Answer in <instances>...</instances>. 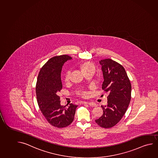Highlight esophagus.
<instances>
[{
	"label": "esophagus",
	"mask_w": 158,
	"mask_h": 158,
	"mask_svg": "<svg viewBox=\"0 0 158 158\" xmlns=\"http://www.w3.org/2000/svg\"><path fill=\"white\" fill-rule=\"evenodd\" d=\"M83 104H88L90 106L92 107H95L96 106V104L93 102H83Z\"/></svg>",
	"instance_id": "esophagus-1"
}]
</instances>
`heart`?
Returning <instances> with one entry per match:
<instances>
[{
    "instance_id": "b5f03b06",
    "label": "heart",
    "mask_w": 158,
    "mask_h": 158,
    "mask_svg": "<svg viewBox=\"0 0 158 158\" xmlns=\"http://www.w3.org/2000/svg\"><path fill=\"white\" fill-rule=\"evenodd\" d=\"M79 67L81 71L85 75L89 72L94 73L95 71V66L92 62L89 61H83L79 64ZM70 79V71H67L64 75V81L66 83L69 82ZM78 94L82 97H86L88 95V93L86 91H80L78 92Z\"/></svg>"
}]
</instances>
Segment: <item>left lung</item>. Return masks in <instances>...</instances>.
<instances>
[{
    "label": "left lung",
    "instance_id": "1",
    "mask_svg": "<svg viewBox=\"0 0 158 158\" xmlns=\"http://www.w3.org/2000/svg\"><path fill=\"white\" fill-rule=\"evenodd\" d=\"M104 78L102 89L108 92V104L102 106L103 113L95 120L98 126L110 128L126 113L131 99V83L122 65L112 59L99 61Z\"/></svg>",
    "mask_w": 158,
    "mask_h": 158
}]
</instances>
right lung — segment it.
Masks as SVG:
<instances>
[{"label": "right lung", "mask_w": 158, "mask_h": 158, "mask_svg": "<svg viewBox=\"0 0 158 158\" xmlns=\"http://www.w3.org/2000/svg\"><path fill=\"white\" fill-rule=\"evenodd\" d=\"M71 59L67 55H62L49 59L39 73L35 88L40 110L50 124L59 128L71 124L78 107L72 103L67 108L61 106L58 96L62 88V68L67 60Z\"/></svg>", "instance_id": "obj_1"}]
</instances>
